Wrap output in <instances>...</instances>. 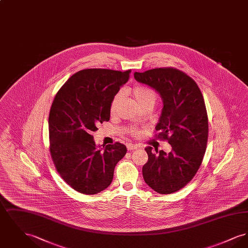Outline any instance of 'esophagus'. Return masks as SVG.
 I'll list each match as a JSON object with an SVG mask.
<instances>
[{
  "label": "esophagus",
  "instance_id": "34e87169",
  "mask_svg": "<svg viewBox=\"0 0 248 248\" xmlns=\"http://www.w3.org/2000/svg\"><path fill=\"white\" fill-rule=\"evenodd\" d=\"M139 147L137 145H134V144H127V150L131 152V151H135L137 150Z\"/></svg>",
  "mask_w": 248,
  "mask_h": 248
}]
</instances>
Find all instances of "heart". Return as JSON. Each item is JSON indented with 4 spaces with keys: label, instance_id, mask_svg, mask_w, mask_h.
I'll return each mask as SVG.
<instances>
[{
    "label": "heart",
    "instance_id": "obj_1",
    "mask_svg": "<svg viewBox=\"0 0 248 248\" xmlns=\"http://www.w3.org/2000/svg\"><path fill=\"white\" fill-rule=\"evenodd\" d=\"M132 94L134 96V98L136 99V101L140 104V106H142L146 103H154L157 98V94L155 93V91L153 90L150 87L144 86V85H135L132 89ZM121 97V94L117 93L114 94L113 97L110 100V104H109V110L110 112H114L118 106L119 100ZM130 133L133 136H137L139 134V131L135 129H131Z\"/></svg>",
    "mask_w": 248,
    "mask_h": 248
}]
</instances>
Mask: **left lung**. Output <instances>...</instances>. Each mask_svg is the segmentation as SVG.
Listing matches in <instances>:
<instances>
[{"label": "left lung", "mask_w": 248, "mask_h": 248, "mask_svg": "<svg viewBox=\"0 0 248 248\" xmlns=\"http://www.w3.org/2000/svg\"><path fill=\"white\" fill-rule=\"evenodd\" d=\"M134 77L161 94L164 107L155 137L172 147L169 154L145 149L149 158L142 167L144 180L158 193L176 192L195 176L206 150L208 118L203 96L195 81L175 68L135 72Z\"/></svg>", "instance_id": "left-lung-1"}]
</instances>
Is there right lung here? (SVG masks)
Masks as SVG:
<instances>
[{"label": "right lung", "mask_w": 248, "mask_h": 248, "mask_svg": "<svg viewBox=\"0 0 248 248\" xmlns=\"http://www.w3.org/2000/svg\"><path fill=\"white\" fill-rule=\"evenodd\" d=\"M130 72L78 71L54 98L48 119L50 154L60 177L76 191L92 195L107 189L115 165L126 154V147L119 142L98 149L91 134L109 120L110 100Z\"/></svg>", "instance_id": "obj_1"}]
</instances>
